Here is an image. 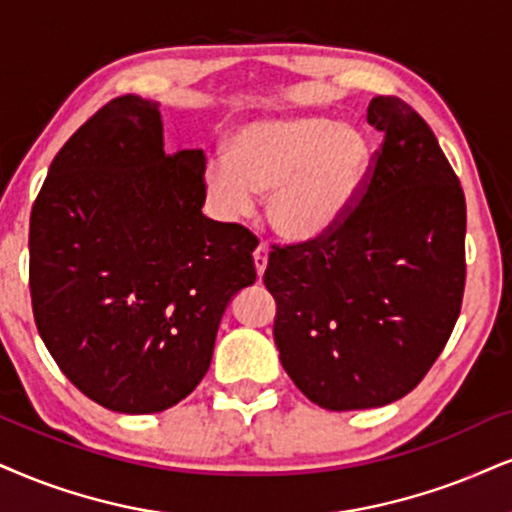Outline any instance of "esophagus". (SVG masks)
Wrapping results in <instances>:
<instances>
[{
  "label": "esophagus",
  "mask_w": 512,
  "mask_h": 512,
  "mask_svg": "<svg viewBox=\"0 0 512 512\" xmlns=\"http://www.w3.org/2000/svg\"><path fill=\"white\" fill-rule=\"evenodd\" d=\"M254 266H256V275L263 277V273H266V266H268V246L266 244L256 246Z\"/></svg>",
  "instance_id": "obj_1"
}]
</instances>
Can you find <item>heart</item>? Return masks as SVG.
Here are the masks:
<instances>
[{
	"mask_svg": "<svg viewBox=\"0 0 512 512\" xmlns=\"http://www.w3.org/2000/svg\"><path fill=\"white\" fill-rule=\"evenodd\" d=\"M370 137L325 116L263 118L230 137L227 156L206 161L208 204L225 220L249 216L268 194L266 216L277 237L313 244L337 232L370 178Z\"/></svg>",
	"mask_w": 512,
	"mask_h": 512,
	"instance_id": "obj_1",
	"label": "heart"
}]
</instances>
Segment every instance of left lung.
Segmentation results:
<instances>
[{
    "label": "left lung",
    "instance_id": "8db88e82",
    "mask_svg": "<svg viewBox=\"0 0 512 512\" xmlns=\"http://www.w3.org/2000/svg\"><path fill=\"white\" fill-rule=\"evenodd\" d=\"M384 135L349 220L320 242L275 249L282 368L327 410L406 396L449 342L465 287V197L437 137L399 97H375Z\"/></svg>",
    "mask_w": 512,
    "mask_h": 512
}]
</instances>
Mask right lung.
<instances>
[{
    "label": "right lung",
    "instance_id": "obj_1",
    "mask_svg": "<svg viewBox=\"0 0 512 512\" xmlns=\"http://www.w3.org/2000/svg\"><path fill=\"white\" fill-rule=\"evenodd\" d=\"M204 151L163 149L161 104L125 94L73 132L30 213V296L63 375L116 413H161L211 365L256 237L201 213Z\"/></svg>",
    "mask_w": 512,
    "mask_h": 512
}]
</instances>
